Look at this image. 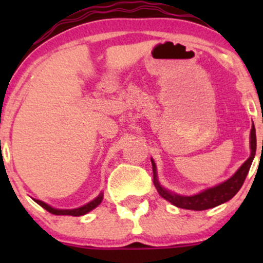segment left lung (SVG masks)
Segmentation results:
<instances>
[{"label":"left lung","instance_id":"obj_1","mask_svg":"<svg viewBox=\"0 0 263 263\" xmlns=\"http://www.w3.org/2000/svg\"><path fill=\"white\" fill-rule=\"evenodd\" d=\"M256 128L254 126H252L251 129V156L245 161L242 166L237 171V173L229 178L224 183H220L216 187L209 188L205 190L203 192L198 193L195 196H178L174 195V193L169 192L165 188L161 187L159 184L158 178H156V166L154 160H151L153 163V173H154V184H155L156 190H158L159 195L163 198H165L166 201H169L171 203H173L174 206L181 209H187V210H208V209H213L215 206H219L221 203L227 202L230 198L234 197L237 195L238 191L240 190V187L245 183V179L248 174L249 168H251V164L253 161L254 155H256Z\"/></svg>","mask_w":263,"mask_h":263}]
</instances>
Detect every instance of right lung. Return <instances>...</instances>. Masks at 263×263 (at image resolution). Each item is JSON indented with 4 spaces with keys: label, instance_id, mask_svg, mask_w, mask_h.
Returning <instances> with one entry per match:
<instances>
[{
    "label": "right lung",
    "instance_id": "1",
    "mask_svg": "<svg viewBox=\"0 0 263 263\" xmlns=\"http://www.w3.org/2000/svg\"><path fill=\"white\" fill-rule=\"evenodd\" d=\"M102 200H103V193H100V195L98 196L95 200H92L91 202L86 203V205L81 206V208H79V209H73V210H58V209L50 208L49 205H47V203L42 202V201H39V200H34V201H35L38 205H41L43 209H46L48 213L53 214V215H71V216H81V215L87 214L89 211H91L92 209L97 208V206L102 202Z\"/></svg>",
    "mask_w": 263,
    "mask_h": 263
}]
</instances>
